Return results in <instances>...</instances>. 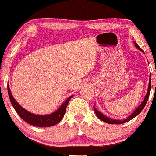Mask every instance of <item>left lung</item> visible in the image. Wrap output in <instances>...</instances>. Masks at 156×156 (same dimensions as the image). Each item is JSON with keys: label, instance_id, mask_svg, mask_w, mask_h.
Wrapping results in <instances>:
<instances>
[{"label": "left lung", "instance_id": "1", "mask_svg": "<svg viewBox=\"0 0 156 156\" xmlns=\"http://www.w3.org/2000/svg\"><path fill=\"white\" fill-rule=\"evenodd\" d=\"M134 45H135V47L138 49V50H140L142 52L144 53V51H143L142 49L140 48L139 46H138V44L136 43V41H134ZM151 87V75H150V78H149V84H148V90H147L146 95L145 96V98H144V101H142V103L140 104V105L138 106V107L136 108L135 111H134V112L132 113V114L130 115L129 116H128L127 118H126L124 119H122V120H117V119H111V118H109V117H108V116H105V115H104L101 112H100L99 110L97 109V108H95V104H94V112L96 113V115H97V116L100 119V120L103 121L104 122L109 123V124H121V123L128 122V121H131V119H133L134 118V117H136V116H138V115L140 113L142 112V110L144 109V108L145 107V106H146L147 101H148V97H149V94H150Z\"/></svg>", "mask_w": 156, "mask_h": 156}]
</instances>
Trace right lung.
<instances>
[{
  "instance_id": "1",
  "label": "right lung",
  "mask_w": 156,
  "mask_h": 156,
  "mask_svg": "<svg viewBox=\"0 0 156 156\" xmlns=\"http://www.w3.org/2000/svg\"><path fill=\"white\" fill-rule=\"evenodd\" d=\"M8 92L12 106H13L15 110L16 111V112L18 113L19 116L21 117V119H23V120H24L25 122L28 123L29 124L35 126L37 127L53 126L58 123L62 119L64 116H65L67 104L69 103V100L73 97V95L70 96L65 102H63L61 104V106L58 108V109L55 111L54 112L49 114L39 115L33 114V113L28 112V111H27L24 108L22 107L18 103V101L14 99L8 84Z\"/></svg>"
}]
</instances>
